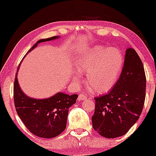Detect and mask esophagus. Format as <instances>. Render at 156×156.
<instances>
[{
	"label": "esophagus",
	"instance_id": "esophagus-1",
	"mask_svg": "<svg viewBox=\"0 0 156 156\" xmlns=\"http://www.w3.org/2000/svg\"><path fill=\"white\" fill-rule=\"evenodd\" d=\"M86 99V96L85 95H83V94H80V95H79V97H78L79 101H82Z\"/></svg>",
	"mask_w": 156,
	"mask_h": 156
}]
</instances>
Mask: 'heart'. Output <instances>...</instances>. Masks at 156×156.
Here are the masks:
<instances>
[{"instance_id":"1","label":"heart","mask_w":156,"mask_h":156,"mask_svg":"<svg viewBox=\"0 0 156 156\" xmlns=\"http://www.w3.org/2000/svg\"><path fill=\"white\" fill-rule=\"evenodd\" d=\"M124 57L116 48L96 46L81 52L75 62L78 73L86 74V83L96 93H104L113 87L121 73ZM75 82L80 80L78 73L73 75Z\"/></svg>"}]
</instances>
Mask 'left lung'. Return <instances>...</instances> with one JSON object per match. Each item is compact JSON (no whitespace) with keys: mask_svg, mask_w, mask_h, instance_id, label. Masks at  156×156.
Returning a JSON list of instances; mask_svg holds the SVG:
<instances>
[{"mask_svg":"<svg viewBox=\"0 0 156 156\" xmlns=\"http://www.w3.org/2000/svg\"><path fill=\"white\" fill-rule=\"evenodd\" d=\"M146 96V75L136 51H126L121 75L106 95L95 98L93 127L104 137L115 138L126 134L137 121Z\"/></svg>","mask_w":156,"mask_h":156,"instance_id":"left-lung-1","label":"left lung"}]
</instances>
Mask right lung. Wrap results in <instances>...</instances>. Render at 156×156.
<instances>
[{
  "label": "right lung",
  "mask_w": 156,
  "mask_h": 156,
  "mask_svg": "<svg viewBox=\"0 0 156 156\" xmlns=\"http://www.w3.org/2000/svg\"><path fill=\"white\" fill-rule=\"evenodd\" d=\"M58 37L55 36L41 39L27 52L37 47L38 43L49 41ZM19 66L20 64L17 68V73ZM77 98L76 94L69 95L58 93L48 99L30 98L25 95L20 89L17 80V73L16 74L14 83V101L16 111L27 129L38 137L52 138L58 136L64 131L68 109L75 103Z\"/></svg>",
  "instance_id": "1"
}]
</instances>
